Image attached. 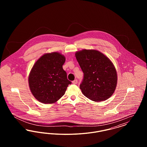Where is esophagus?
I'll list each match as a JSON object with an SVG mask.
<instances>
[{"label":"esophagus","mask_w":147,"mask_h":147,"mask_svg":"<svg viewBox=\"0 0 147 147\" xmlns=\"http://www.w3.org/2000/svg\"><path fill=\"white\" fill-rule=\"evenodd\" d=\"M72 83H73V84H77V83H78V80H77V79H75L74 80H73V81L72 82Z\"/></svg>","instance_id":"34e87169"}]
</instances>
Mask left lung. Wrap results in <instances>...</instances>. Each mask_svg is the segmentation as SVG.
I'll use <instances>...</instances> for the list:
<instances>
[{"label":"left lung","instance_id":"obj_1","mask_svg":"<svg viewBox=\"0 0 147 147\" xmlns=\"http://www.w3.org/2000/svg\"><path fill=\"white\" fill-rule=\"evenodd\" d=\"M77 61L84 73L80 88L86 98L102 101L111 97L115 90L117 76L111 61L100 52L83 49L76 53Z\"/></svg>","mask_w":147,"mask_h":147}]
</instances>
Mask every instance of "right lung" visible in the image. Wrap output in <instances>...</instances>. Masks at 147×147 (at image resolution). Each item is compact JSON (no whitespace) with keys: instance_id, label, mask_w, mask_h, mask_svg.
<instances>
[{"instance_id":"right-lung-1","label":"right lung","mask_w":147,"mask_h":147,"mask_svg":"<svg viewBox=\"0 0 147 147\" xmlns=\"http://www.w3.org/2000/svg\"><path fill=\"white\" fill-rule=\"evenodd\" d=\"M65 61L62 55L52 52L43 55L34 65L29 74L28 84L32 95L40 102H56L71 83L62 67Z\"/></svg>"}]
</instances>
